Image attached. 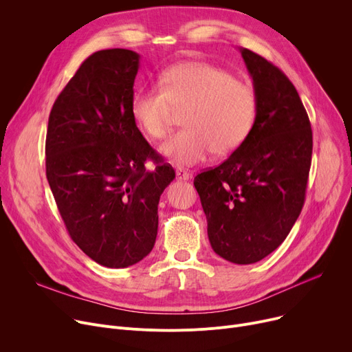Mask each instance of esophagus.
<instances>
[{"instance_id":"esophagus-1","label":"esophagus","mask_w":352,"mask_h":352,"mask_svg":"<svg viewBox=\"0 0 352 352\" xmlns=\"http://www.w3.org/2000/svg\"><path fill=\"white\" fill-rule=\"evenodd\" d=\"M175 175H177V179H179V181H188V179H191V174L188 171L181 170V168L175 171Z\"/></svg>"}]
</instances>
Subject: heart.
<instances>
[{
  "label": "heart",
  "instance_id": "heart-1",
  "mask_svg": "<svg viewBox=\"0 0 352 352\" xmlns=\"http://www.w3.org/2000/svg\"><path fill=\"white\" fill-rule=\"evenodd\" d=\"M161 89L137 91L131 116L138 129L153 140L168 131L174 110H184V130L160 148L179 167L205 161L210 154L238 150L253 130L257 114L254 89L232 78L228 70L206 62H184L164 70Z\"/></svg>",
  "mask_w": 352,
  "mask_h": 352
}]
</instances>
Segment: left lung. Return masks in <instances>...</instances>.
<instances>
[{"label": "left lung", "instance_id": "8db88e82", "mask_svg": "<svg viewBox=\"0 0 352 352\" xmlns=\"http://www.w3.org/2000/svg\"><path fill=\"white\" fill-rule=\"evenodd\" d=\"M257 98L246 142L194 185L208 222V238L225 261L250 265L277 249L306 198L313 133L289 78L273 63L239 48Z\"/></svg>", "mask_w": 352, "mask_h": 352}]
</instances>
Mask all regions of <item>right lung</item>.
Instances as JSON below:
<instances>
[{
    "instance_id": "add662e5",
    "label": "right lung",
    "mask_w": 352,
    "mask_h": 352,
    "mask_svg": "<svg viewBox=\"0 0 352 352\" xmlns=\"http://www.w3.org/2000/svg\"><path fill=\"white\" fill-rule=\"evenodd\" d=\"M140 55H90L60 91L46 133V178L70 238L96 263L122 269L153 250L158 202L175 171L131 116ZM151 157L154 172L144 164Z\"/></svg>"
}]
</instances>
